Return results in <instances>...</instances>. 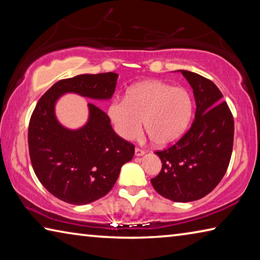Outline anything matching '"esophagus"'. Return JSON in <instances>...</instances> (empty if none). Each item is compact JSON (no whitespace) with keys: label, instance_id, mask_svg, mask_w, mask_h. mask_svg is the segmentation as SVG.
<instances>
[{"label":"esophagus","instance_id":"34e87169","mask_svg":"<svg viewBox=\"0 0 260 260\" xmlns=\"http://www.w3.org/2000/svg\"><path fill=\"white\" fill-rule=\"evenodd\" d=\"M144 155V150L141 148H135V156H142Z\"/></svg>","mask_w":260,"mask_h":260}]
</instances>
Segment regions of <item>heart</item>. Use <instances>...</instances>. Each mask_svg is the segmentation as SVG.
<instances>
[{"instance_id": "heart-1", "label": "heart", "mask_w": 260, "mask_h": 260, "mask_svg": "<svg viewBox=\"0 0 260 260\" xmlns=\"http://www.w3.org/2000/svg\"><path fill=\"white\" fill-rule=\"evenodd\" d=\"M191 114L190 94L184 88L159 80L135 83L126 90L124 99H114L108 107L109 119L120 138H138L143 120L149 139L160 147L181 138Z\"/></svg>"}]
</instances>
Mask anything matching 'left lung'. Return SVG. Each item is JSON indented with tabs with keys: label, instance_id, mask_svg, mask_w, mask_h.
<instances>
[{
	"label": "left lung",
	"instance_id": "8db88e82",
	"mask_svg": "<svg viewBox=\"0 0 260 260\" xmlns=\"http://www.w3.org/2000/svg\"><path fill=\"white\" fill-rule=\"evenodd\" d=\"M181 73L195 96V119L181 139L156 151L162 165L151 183L162 197L184 203L206 196L221 181L232 157L234 119L212 81L184 70Z\"/></svg>",
	"mask_w": 260,
	"mask_h": 260
}]
</instances>
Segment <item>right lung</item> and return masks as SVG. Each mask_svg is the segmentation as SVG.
I'll list each match as a JSON object with an SVG mask.
<instances>
[{
    "label": "right lung",
    "instance_id": "1",
    "mask_svg": "<svg viewBox=\"0 0 260 260\" xmlns=\"http://www.w3.org/2000/svg\"><path fill=\"white\" fill-rule=\"evenodd\" d=\"M118 74H80L63 79L41 96L30 116L28 150L39 181L57 199L74 205L91 203L107 195L121 166L134 156V144L114 133L108 114L88 103L89 119L80 129L65 128L55 117L60 95L77 93L109 100Z\"/></svg>",
    "mask_w": 260,
    "mask_h": 260
}]
</instances>
